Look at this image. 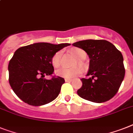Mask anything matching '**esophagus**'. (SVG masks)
<instances>
[{"label":"esophagus","instance_id":"34e87169","mask_svg":"<svg viewBox=\"0 0 133 133\" xmlns=\"http://www.w3.org/2000/svg\"><path fill=\"white\" fill-rule=\"evenodd\" d=\"M65 82H71L72 81V79H65Z\"/></svg>","mask_w":133,"mask_h":133}]
</instances>
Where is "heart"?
I'll list each match as a JSON object with an SVG mask.
<instances>
[{"instance_id": "heart-1", "label": "heart", "mask_w": 133, "mask_h": 133, "mask_svg": "<svg viewBox=\"0 0 133 133\" xmlns=\"http://www.w3.org/2000/svg\"><path fill=\"white\" fill-rule=\"evenodd\" d=\"M71 52L76 57L78 60H84L86 56L85 52L82 49L79 48H75L71 50ZM60 56H61V51H58L51 58V64L54 67L58 68L60 65ZM82 73V71L78 68H69L62 67L58 69L56 71V74L60 77L66 79H72L77 76H79Z\"/></svg>"}]
</instances>
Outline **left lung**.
<instances>
[{
    "label": "left lung",
    "instance_id": "left-lung-1",
    "mask_svg": "<svg viewBox=\"0 0 133 133\" xmlns=\"http://www.w3.org/2000/svg\"><path fill=\"white\" fill-rule=\"evenodd\" d=\"M73 45L87 53L90 66L87 76L82 78L77 94L94 103H103L118 92L125 75L123 56L111 43L106 40L80 41Z\"/></svg>",
    "mask_w": 133,
    "mask_h": 133
}]
</instances>
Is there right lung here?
Segmentation results:
<instances>
[{"mask_svg": "<svg viewBox=\"0 0 133 133\" xmlns=\"http://www.w3.org/2000/svg\"><path fill=\"white\" fill-rule=\"evenodd\" d=\"M70 45L35 43L15 51L9 63V82L22 101L28 105L41 106L57 98L64 79L60 77L46 79L44 77L53 73L54 55Z\"/></svg>", "mask_w": 133, "mask_h": 133, "instance_id": "1", "label": "right lung"}]
</instances>
